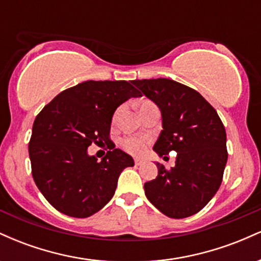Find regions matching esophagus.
Returning <instances> with one entry per match:
<instances>
[{
    "mask_svg": "<svg viewBox=\"0 0 261 261\" xmlns=\"http://www.w3.org/2000/svg\"><path fill=\"white\" fill-rule=\"evenodd\" d=\"M143 163H145V160H142V158H135V164L136 166H141Z\"/></svg>",
    "mask_w": 261,
    "mask_h": 261,
    "instance_id": "obj_1",
    "label": "esophagus"
}]
</instances>
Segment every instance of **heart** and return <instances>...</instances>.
Returning a JSON list of instances; mask_svg holds the SVG:
<instances>
[{"label": "heart", "instance_id": "obj_1", "mask_svg": "<svg viewBox=\"0 0 261 261\" xmlns=\"http://www.w3.org/2000/svg\"><path fill=\"white\" fill-rule=\"evenodd\" d=\"M149 142L148 136H139V135H133V136H126L121 140V146L125 151L131 154H141L146 149V146Z\"/></svg>", "mask_w": 261, "mask_h": 261}]
</instances>
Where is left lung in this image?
<instances>
[{
    "instance_id": "1",
    "label": "left lung",
    "mask_w": 261,
    "mask_h": 261,
    "mask_svg": "<svg viewBox=\"0 0 261 261\" xmlns=\"http://www.w3.org/2000/svg\"><path fill=\"white\" fill-rule=\"evenodd\" d=\"M134 85L160 108L162 127L153 151H176L175 167L157 163L158 175L145 182L147 199L162 214L185 218L197 214L217 193L227 153L226 130L214 107L190 87L168 79Z\"/></svg>"
}]
</instances>
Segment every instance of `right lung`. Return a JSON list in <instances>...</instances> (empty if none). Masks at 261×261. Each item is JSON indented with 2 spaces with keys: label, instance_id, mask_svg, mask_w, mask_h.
Returning a JSON list of instances; mask_svg holds the SVG:
<instances>
[{
  "label": "right lung",
  "instance_id": "1",
  "mask_svg": "<svg viewBox=\"0 0 261 261\" xmlns=\"http://www.w3.org/2000/svg\"><path fill=\"white\" fill-rule=\"evenodd\" d=\"M133 97L141 93L126 81H86L62 91L37 115L29 142L32 174L58 211L92 216L110 201L122 170L135 164L119 148L100 162L88 154L93 142H109L116 108Z\"/></svg>",
  "mask_w": 261,
  "mask_h": 261
}]
</instances>
